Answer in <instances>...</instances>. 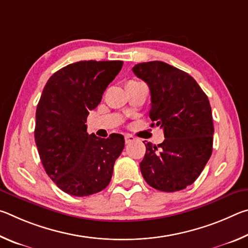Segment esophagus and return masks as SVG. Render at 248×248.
Masks as SVG:
<instances>
[{
    "label": "esophagus",
    "mask_w": 248,
    "mask_h": 248,
    "mask_svg": "<svg viewBox=\"0 0 248 248\" xmlns=\"http://www.w3.org/2000/svg\"><path fill=\"white\" fill-rule=\"evenodd\" d=\"M124 140H125V143H131V142L136 140V138L133 136H130V134H127V136L124 137Z\"/></svg>",
    "instance_id": "obj_1"
}]
</instances>
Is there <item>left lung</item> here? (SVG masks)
<instances>
[{"label": "left lung", "instance_id": "left-lung-1", "mask_svg": "<svg viewBox=\"0 0 248 248\" xmlns=\"http://www.w3.org/2000/svg\"><path fill=\"white\" fill-rule=\"evenodd\" d=\"M132 71L149 85L150 118L165 137L157 146L145 143L142 176L157 190L185 189L199 177L212 153L215 128L208 96L194 78L165 62H143Z\"/></svg>", "mask_w": 248, "mask_h": 248}]
</instances>
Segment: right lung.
Segmentation results:
<instances>
[{"mask_svg": "<svg viewBox=\"0 0 248 248\" xmlns=\"http://www.w3.org/2000/svg\"><path fill=\"white\" fill-rule=\"evenodd\" d=\"M123 61H78L57 71L46 84L36 110L35 141L52 182L66 194L84 197L110 183L124 136L100 139L86 132L90 110L119 71Z\"/></svg>", "mask_w": 248, "mask_h": 248, "instance_id": "right-lung-1", "label": "right lung"}]
</instances>
